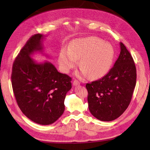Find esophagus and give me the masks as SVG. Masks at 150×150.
Listing matches in <instances>:
<instances>
[{"label": "esophagus", "instance_id": "esophagus-1", "mask_svg": "<svg viewBox=\"0 0 150 150\" xmlns=\"http://www.w3.org/2000/svg\"><path fill=\"white\" fill-rule=\"evenodd\" d=\"M72 84H73V86H78V85L80 84V82H79L78 80H74L73 81V83H72Z\"/></svg>", "mask_w": 150, "mask_h": 150}]
</instances>
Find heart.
<instances>
[{
    "label": "heart",
    "instance_id": "heart-1",
    "mask_svg": "<svg viewBox=\"0 0 150 150\" xmlns=\"http://www.w3.org/2000/svg\"><path fill=\"white\" fill-rule=\"evenodd\" d=\"M113 57V50L110 44L104 43L96 37L74 40L69 46V51L62 49L59 56V62L63 72L73 69L79 60L81 68L78 76L90 79L101 78L110 70Z\"/></svg>",
    "mask_w": 150,
    "mask_h": 150
}]
</instances>
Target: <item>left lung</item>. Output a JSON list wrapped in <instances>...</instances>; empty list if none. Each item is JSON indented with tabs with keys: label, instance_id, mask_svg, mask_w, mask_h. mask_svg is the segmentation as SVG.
Instances as JSON below:
<instances>
[{
	"label": "left lung",
	"instance_id": "left-lung-1",
	"mask_svg": "<svg viewBox=\"0 0 150 150\" xmlns=\"http://www.w3.org/2000/svg\"><path fill=\"white\" fill-rule=\"evenodd\" d=\"M120 54L114 66L101 79L86 85L91 113L103 121L120 117L128 107L137 82L133 59L120 42Z\"/></svg>",
	"mask_w": 150,
	"mask_h": 150
}]
</instances>
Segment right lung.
Instances as JSON below:
<instances>
[{"label": "right lung", "instance_id": "add662e5", "mask_svg": "<svg viewBox=\"0 0 150 150\" xmlns=\"http://www.w3.org/2000/svg\"><path fill=\"white\" fill-rule=\"evenodd\" d=\"M44 36H32L13 63V92L18 106L29 120L42 125L52 124L64 111L66 93L71 89V78L58 72L48 61L37 63L31 58L43 51Z\"/></svg>", "mask_w": 150, "mask_h": 150}]
</instances>
